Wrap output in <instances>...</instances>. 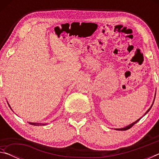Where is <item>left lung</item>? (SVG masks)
<instances>
[{
    "mask_svg": "<svg viewBox=\"0 0 159 159\" xmlns=\"http://www.w3.org/2000/svg\"><path fill=\"white\" fill-rule=\"evenodd\" d=\"M155 97H156V93H155V96H154V102H153V103H152V106H151L150 107V108L149 109H148L147 110V112L146 113H145V114L143 115V116H145V115H146L147 114V113L148 112H149V110L151 109V108H152V106H153V104H154V99H155ZM143 116H142L141 118H139V119H138V120H136V121H134V122H133V123H131V124H130V125H127V126H125V127H124V128H115V130H128V129H130L131 127H133V126L134 125V124H135V123H138V121H139V120H140L141 119V118H142V117H143Z\"/></svg>",
    "mask_w": 159,
    "mask_h": 159,
    "instance_id": "8db88e82",
    "label": "left lung"
}]
</instances>
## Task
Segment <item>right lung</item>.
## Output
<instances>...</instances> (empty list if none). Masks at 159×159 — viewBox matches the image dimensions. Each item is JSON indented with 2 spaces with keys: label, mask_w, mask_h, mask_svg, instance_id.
Instances as JSON below:
<instances>
[{
  "label": "right lung",
  "mask_w": 159,
  "mask_h": 159,
  "mask_svg": "<svg viewBox=\"0 0 159 159\" xmlns=\"http://www.w3.org/2000/svg\"><path fill=\"white\" fill-rule=\"evenodd\" d=\"M7 104H8L10 108L11 109V107H10L9 103H7ZM29 124L33 125H45V124H41V123H31V122H29Z\"/></svg>",
  "instance_id": "add662e5"
}]
</instances>
